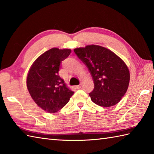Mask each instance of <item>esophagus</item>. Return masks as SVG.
<instances>
[{"label": "esophagus", "instance_id": "34e87169", "mask_svg": "<svg viewBox=\"0 0 154 154\" xmlns=\"http://www.w3.org/2000/svg\"><path fill=\"white\" fill-rule=\"evenodd\" d=\"M75 88H76V89H80V88H81V84L79 85L76 86V87H75Z\"/></svg>", "mask_w": 154, "mask_h": 154}]
</instances>
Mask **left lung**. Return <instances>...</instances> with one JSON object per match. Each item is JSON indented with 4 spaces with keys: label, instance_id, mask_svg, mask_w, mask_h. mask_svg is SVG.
Returning <instances> with one entry per match:
<instances>
[{
    "label": "left lung",
    "instance_id": "8db88e82",
    "mask_svg": "<svg viewBox=\"0 0 154 154\" xmlns=\"http://www.w3.org/2000/svg\"><path fill=\"white\" fill-rule=\"evenodd\" d=\"M93 77L94 88L89 93L97 105H115L125 94L130 82V71L124 61L109 49L97 45L74 49Z\"/></svg>",
    "mask_w": 154,
    "mask_h": 154
}]
</instances>
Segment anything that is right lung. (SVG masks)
Masks as SVG:
<instances>
[{
  "instance_id": "add662e5",
  "label": "right lung",
  "mask_w": 154,
  "mask_h": 154,
  "mask_svg": "<svg viewBox=\"0 0 154 154\" xmlns=\"http://www.w3.org/2000/svg\"><path fill=\"white\" fill-rule=\"evenodd\" d=\"M71 51L70 49L51 48L40 55L29 69L26 79L29 93L37 105L48 112L61 109L74 93L58 73L61 61Z\"/></svg>"
}]
</instances>
